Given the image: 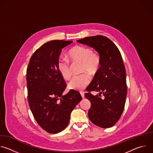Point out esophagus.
I'll return each mask as SVG.
<instances>
[{
    "label": "esophagus",
    "instance_id": "34e87169",
    "mask_svg": "<svg viewBox=\"0 0 153 153\" xmlns=\"http://www.w3.org/2000/svg\"><path fill=\"white\" fill-rule=\"evenodd\" d=\"M80 95H81V96H82V98H83H83H84V97H85V95H84V93H83V92H82H82H80Z\"/></svg>",
    "mask_w": 153,
    "mask_h": 153
}]
</instances>
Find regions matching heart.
I'll return each instance as SVG.
<instances>
[{
	"instance_id": "1",
	"label": "heart",
	"mask_w": 153,
	"mask_h": 153,
	"mask_svg": "<svg viewBox=\"0 0 153 153\" xmlns=\"http://www.w3.org/2000/svg\"><path fill=\"white\" fill-rule=\"evenodd\" d=\"M70 60L73 62L82 63V72H87L90 74H96L100 67V59L99 56L93 50L85 46L76 45L72 48L68 53ZM57 69L63 78L68 79L71 76V67L69 61L60 58L57 62ZM91 82L90 76L83 74L73 77L68 84L70 90L81 91L84 90Z\"/></svg>"
}]
</instances>
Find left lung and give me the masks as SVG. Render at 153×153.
I'll use <instances>...</instances> for the list:
<instances>
[{"label": "left lung", "instance_id": "obj_1", "mask_svg": "<svg viewBox=\"0 0 153 153\" xmlns=\"http://www.w3.org/2000/svg\"><path fill=\"white\" fill-rule=\"evenodd\" d=\"M77 42L93 48L100 59V69L85 94L91 103L88 117L99 127L110 128L123 111L127 94L126 71L121 54L114 43L103 36L85 37ZM92 91L99 92V95H91Z\"/></svg>", "mask_w": 153, "mask_h": 153}]
</instances>
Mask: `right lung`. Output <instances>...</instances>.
<instances>
[{
    "mask_svg": "<svg viewBox=\"0 0 153 153\" xmlns=\"http://www.w3.org/2000/svg\"><path fill=\"white\" fill-rule=\"evenodd\" d=\"M72 42L45 43L34 53L27 70L30 109L37 123L49 133H59L67 126L72 111L82 99L75 90L62 94L66 84L57 69L62 49Z\"/></svg>",
    "mask_w": 153,
    "mask_h": 153,
    "instance_id": "right-lung-1",
    "label": "right lung"
}]
</instances>
